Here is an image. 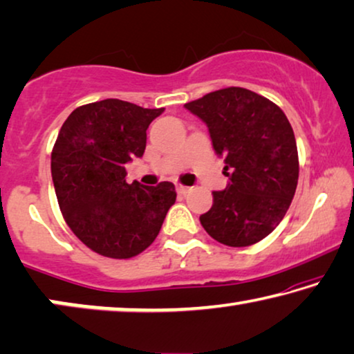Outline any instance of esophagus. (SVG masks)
I'll use <instances>...</instances> for the list:
<instances>
[{
  "label": "esophagus",
  "instance_id": "esophagus-1",
  "mask_svg": "<svg viewBox=\"0 0 354 354\" xmlns=\"http://www.w3.org/2000/svg\"><path fill=\"white\" fill-rule=\"evenodd\" d=\"M189 187H185V185H177V193H180V194H187L188 192H189Z\"/></svg>",
  "mask_w": 354,
  "mask_h": 354
}]
</instances>
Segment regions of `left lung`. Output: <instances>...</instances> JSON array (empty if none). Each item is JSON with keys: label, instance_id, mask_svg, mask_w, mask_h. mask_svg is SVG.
<instances>
[{"label": "left lung", "instance_id": "1", "mask_svg": "<svg viewBox=\"0 0 354 354\" xmlns=\"http://www.w3.org/2000/svg\"><path fill=\"white\" fill-rule=\"evenodd\" d=\"M185 109L207 124L230 177L199 217L203 228L230 248L259 243L284 218L299 182V153L288 116L266 97L234 86L209 92Z\"/></svg>", "mask_w": 354, "mask_h": 354}]
</instances>
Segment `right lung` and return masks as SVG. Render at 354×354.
Here are the masks:
<instances>
[{"instance_id": "obj_1", "label": "right lung", "mask_w": 354, "mask_h": 354, "mask_svg": "<svg viewBox=\"0 0 354 354\" xmlns=\"http://www.w3.org/2000/svg\"><path fill=\"white\" fill-rule=\"evenodd\" d=\"M162 111L105 99L78 106L60 127L50 153L60 211L76 238L104 257L143 252L176 203L171 182H126V162L143 156L148 126Z\"/></svg>"}]
</instances>
